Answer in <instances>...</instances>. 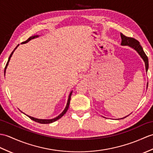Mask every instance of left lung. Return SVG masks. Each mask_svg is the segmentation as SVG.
<instances>
[{
  "instance_id": "obj_1",
  "label": "left lung",
  "mask_w": 153,
  "mask_h": 153,
  "mask_svg": "<svg viewBox=\"0 0 153 153\" xmlns=\"http://www.w3.org/2000/svg\"><path fill=\"white\" fill-rule=\"evenodd\" d=\"M120 36H121V40H122V42H121L122 45H129L130 47L134 48L135 50H136L137 52L139 53V55L141 56V57L143 59L145 64V69H146V72H147V70L149 68L148 57L146 55V54L145 53L143 48H142L141 45L140 44V42L137 40H136L135 38H131V37H127L122 33H120Z\"/></svg>"
}]
</instances>
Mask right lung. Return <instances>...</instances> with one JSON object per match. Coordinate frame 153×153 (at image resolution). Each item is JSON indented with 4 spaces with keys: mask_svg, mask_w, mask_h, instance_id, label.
Here are the masks:
<instances>
[{
    "mask_svg": "<svg viewBox=\"0 0 153 153\" xmlns=\"http://www.w3.org/2000/svg\"><path fill=\"white\" fill-rule=\"evenodd\" d=\"M38 35H36V36H32L31 37L28 38L26 41L23 42L22 44H25V43H27V42H28V41H30V40H31V39H33V38H36V37H38ZM18 45H17V46H18ZM17 47H16L15 49H13V51L12 52L11 54H10V56H9V58H8V62H7L6 65V66H5V70H6V68L7 66H8V62H9V61H10V58H11V56H12V54H13V53L14 50H15V49L17 48ZM4 72H5V71H4ZM71 95H72V92H71L70 95H69L68 102H67V104H66V108H65V110H64V111L62 112L61 114H60L58 117H55V118L53 119H38L34 118V117H30V116H28V117H29V118H30V119L34 120V121L36 122V123H40V124H49V123H51L55 122V121H56V120H58V119H59L60 118H61V117H62L64 115H65V113H66V112L67 111V110H68V108H69V105H70V99H71Z\"/></svg>",
    "mask_w": 153,
    "mask_h": 153,
    "instance_id": "obj_1",
    "label": "right lung"
}]
</instances>
